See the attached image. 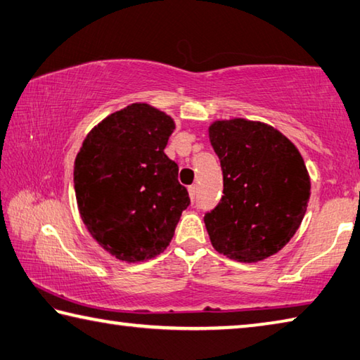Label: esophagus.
Wrapping results in <instances>:
<instances>
[{
  "mask_svg": "<svg viewBox=\"0 0 360 360\" xmlns=\"http://www.w3.org/2000/svg\"><path fill=\"white\" fill-rule=\"evenodd\" d=\"M197 193H198V186L197 184L188 186V195H191L192 200H195V197H197Z\"/></svg>",
  "mask_w": 360,
  "mask_h": 360,
  "instance_id": "34e87169",
  "label": "esophagus"
}]
</instances>
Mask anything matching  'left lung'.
<instances>
[{
    "label": "left lung",
    "instance_id": "8db88e82",
    "mask_svg": "<svg viewBox=\"0 0 360 360\" xmlns=\"http://www.w3.org/2000/svg\"><path fill=\"white\" fill-rule=\"evenodd\" d=\"M209 139L219 155L224 195L205 214L215 250L257 263L290 243L310 198V178L296 146L271 126L217 121Z\"/></svg>",
    "mask_w": 360,
    "mask_h": 360
}]
</instances>
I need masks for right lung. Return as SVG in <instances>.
Masks as SVG:
<instances>
[{"label": "right lung", "instance_id": "1", "mask_svg": "<svg viewBox=\"0 0 360 360\" xmlns=\"http://www.w3.org/2000/svg\"><path fill=\"white\" fill-rule=\"evenodd\" d=\"M173 130L168 115L132 103L97 124L77 154L74 187L82 220L117 259L158 257L191 205L178 163L163 153Z\"/></svg>", "mask_w": 360, "mask_h": 360}]
</instances>
